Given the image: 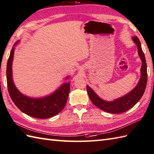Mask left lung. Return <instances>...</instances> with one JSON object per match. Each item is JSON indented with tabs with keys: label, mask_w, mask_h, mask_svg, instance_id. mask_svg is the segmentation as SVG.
Here are the masks:
<instances>
[{
	"label": "left lung",
	"mask_w": 154,
	"mask_h": 154,
	"mask_svg": "<svg viewBox=\"0 0 154 154\" xmlns=\"http://www.w3.org/2000/svg\"><path fill=\"white\" fill-rule=\"evenodd\" d=\"M132 39L134 43L137 46L138 54L142 60V67H141V78L137 85L134 88V90L126 95L121 97L120 98L114 100L112 102H107L101 99L100 97L94 92L93 90L88 86H86L87 92L88 94L89 98L92 103L97 107L102 110L112 114H120L126 112L131 108L138 102L142 98L144 92H145L147 80V64L143 51L141 46V43L138 38L133 36Z\"/></svg>",
	"instance_id": "obj_1"
}]
</instances>
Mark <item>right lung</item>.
Segmentation results:
<instances>
[{"label": "right lung", "instance_id": "1", "mask_svg": "<svg viewBox=\"0 0 154 154\" xmlns=\"http://www.w3.org/2000/svg\"><path fill=\"white\" fill-rule=\"evenodd\" d=\"M17 43L18 42H16L14 45ZM14 51L13 47L11 50L7 66V87L12 102L20 111L36 118L46 119L58 114L64 109L66 103L70 89V82L62 84L54 93L44 98H33L23 95L16 88L12 80V63Z\"/></svg>", "mask_w": 154, "mask_h": 154}]
</instances>
